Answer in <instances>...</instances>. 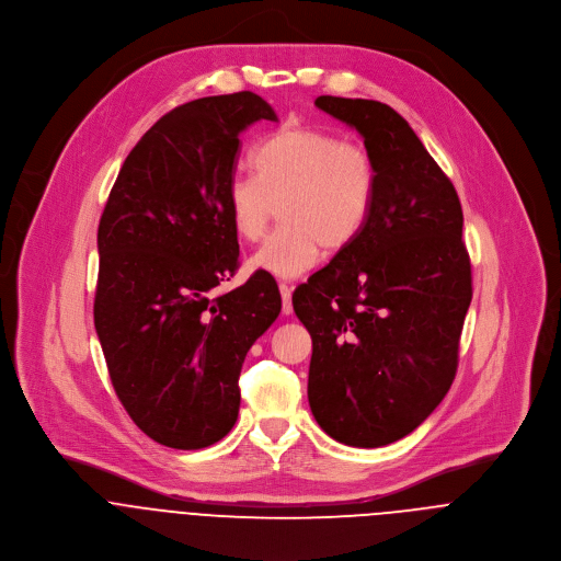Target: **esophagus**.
I'll return each instance as SVG.
<instances>
[{"mask_svg":"<svg viewBox=\"0 0 561 561\" xmlns=\"http://www.w3.org/2000/svg\"><path fill=\"white\" fill-rule=\"evenodd\" d=\"M279 293H282V310L284 314H290L293 312V288L288 284H279Z\"/></svg>","mask_w":561,"mask_h":561,"instance_id":"34e87169","label":"esophagus"}]
</instances>
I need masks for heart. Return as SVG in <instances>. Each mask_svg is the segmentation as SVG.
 I'll return each mask as SVG.
<instances>
[{"instance_id":"1","label":"heart","mask_w":561,"mask_h":561,"mask_svg":"<svg viewBox=\"0 0 561 561\" xmlns=\"http://www.w3.org/2000/svg\"><path fill=\"white\" fill-rule=\"evenodd\" d=\"M255 176L236 174L225 207L236 236L264 238L279 207L282 227L251 257L275 277H297L314 266L321 247L343 251L363 231L376 194V163L339 135L293 124L271 133L251 154Z\"/></svg>"}]
</instances>
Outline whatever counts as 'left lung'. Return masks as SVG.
Returning <instances> with one entry per match:
<instances>
[{
    "label": "left lung",
    "instance_id": "8db88e82",
    "mask_svg": "<svg viewBox=\"0 0 561 561\" xmlns=\"http://www.w3.org/2000/svg\"><path fill=\"white\" fill-rule=\"evenodd\" d=\"M314 104L363 135L376 194L358 238L293 293L312 336L308 400L332 439L380 448L413 433L455 380L472 301L463 211L389 104L336 95Z\"/></svg>",
    "mask_w": 561,
    "mask_h": 561
}]
</instances>
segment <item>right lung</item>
Masks as SVG:
<instances>
[{
  "label": "right lung",
  "instance_id": "obj_1",
  "mask_svg": "<svg viewBox=\"0 0 561 561\" xmlns=\"http://www.w3.org/2000/svg\"><path fill=\"white\" fill-rule=\"evenodd\" d=\"M257 119L277 115L251 91L172 108L128 152L100 218L95 332L122 407L168 448L233 428L244 356L282 310L264 271L216 290L240 266L225 190Z\"/></svg>",
  "mask_w": 561,
  "mask_h": 561
}]
</instances>
